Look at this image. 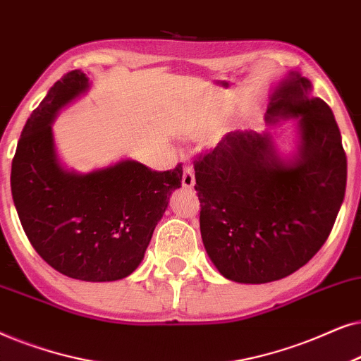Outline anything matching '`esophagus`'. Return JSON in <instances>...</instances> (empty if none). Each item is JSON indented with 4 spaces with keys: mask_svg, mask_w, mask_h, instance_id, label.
<instances>
[{
    "mask_svg": "<svg viewBox=\"0 0 361 361\" xmlns=\"http://www.w3.org/2000/svg\"><path fill=\"white\" fill-rule=\"evenodd\" d=\"M181 183H183L185 188H193V186H195V171H193V166H191L190 163H185Z\"/></svg>",
    "mask_w": 361,
    "mask_h": 361,
    "instance_id": "1",
    "label": "esophagus"
}]
</instances>
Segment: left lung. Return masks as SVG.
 I'll use <instances>...</instances> for the list:
<instances>
[{
    "label": "left lung",
    "mask_w": 361,
    "mask_h": 361,
    "mask_svg": "<svg viewBox=\"0 0 361 361\" xmlns=\"http://www.w3.org/2000/svg\"><path fill=\"white\" fill-rule=\"evenodd\" d=\"M299 72L274 89L269 123L297 118L294 157L271 133L229 132L195 161L206 252L226 279L266 284L290 276L319 252L343 203L347 155L334 112L310 95Z\"/></svg>",
    "instance_id": "8db88e82"
}]
</instances>
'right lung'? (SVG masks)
<instances>
[{
    "label": "right lung",
    "mask_w": 361,
    "mask_h": 361,
    "mask_svg": "<svg viewBox=\"0 0 361 361\" xmlns=\"http://www.w3.org/2000/svg\"><path fill=\"white\" fill-rule=\"evenodd\" d=\"M87 89L84 72L71 71L32 110L13 158L11 193L24 233L51 267L79 281L110 282L142 262L183 168L153 171L122 160L84 175L66 170L51 123Z\"/></svg>",
    "instance_id": "add662e5"
}]
</instances>
